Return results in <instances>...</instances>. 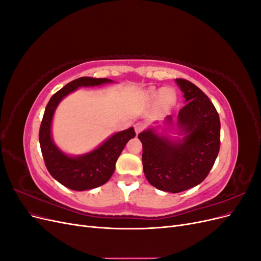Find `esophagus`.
I'll list each match as a JSON object with an SVG mask.
<instances>
[{"label":"esophagus","mask_w":261,"mask_h":261,"mask_svg":"<svg viewBox=\"0 0 261 261\" xmlns=\"http://www.w3.org/2000/svg\"><path fill=\"white\" fill-rule=\"evenodd\" d=\"M144 128H145V124L143 122H137L135 124V132H136V134H139Z\"/></svg>","instance_id":"34e87169"}]
</instances>
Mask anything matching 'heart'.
<instances>
[{
    "label": "heart",
    "mask_w": 261,
    "mask_h": 261,
    "mask_svg": "<svg viewBox=\"0 0 261 261\" xmlns=\"http://www.w3.org/2000/svg\"><path fill=\"white\" fill-rule=\"evenodd\" d=\"M152 97H154L156 99H160V100H169L172 98V93L170 92L169 89L162 88L159 90L152 91Z\"/></svg>",
    "instance_id": "b5f03b06"
}]
</instances>
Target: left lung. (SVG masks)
<instances>
[{"label": "left lung", "instance_id": "8db88e82", "mask_svg": "<svg viewBox=\"0 0 261 261\" xmlns=\"http://www.w3.org/2000/svg\"><path fill=\"white\" fill-rule=\"evenodd\" d=\"M175 83L186 103L176 118L165 117L161 133L150 127L138 135L143 144L146 178L155 188L172 194L200 184L209 174L220 149V118L215 106L191 82L175 80ZM174 129L183 139L167 135V131Z\"/></svg>", "mask_w": 261, "mask_h": 261}]
</instances>
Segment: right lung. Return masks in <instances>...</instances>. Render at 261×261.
<instances>
[{"label": "right lung", "mask_w": 261, "mask_h": 261, "mask_svg": "<svg viewBox=\"0 0 261 261\" xmlns=\"http://www.w3.org/2000/svg\"><path fill=\"white\" fill-rule=\"evenodd\" d=\"M114 83L108 78L81 77L68 83L51 97L46 105L39 132L45 167L53 178L73 191H87L106 184L115 170L117 158L127 141L135 137L134 127L117 132L96 149L80 155H70L55 145L52 138V121L60 102L81 87H97Z\"/></svg>", "instance_id": "obj_1"}]
</instances>
